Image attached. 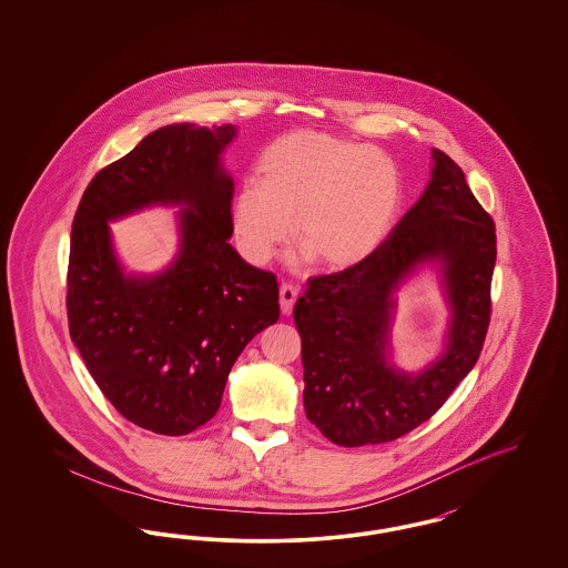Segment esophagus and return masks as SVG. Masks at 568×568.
<instances>
[{
    "mask_svg": "<svg viewBox=\"0 0 568 568\" xmlns=\"http://www.w3.org/2000/svg\"><path fill=\"white\" fill-rule=\"evenodd\" d=\"M297 294H300V292H297V287H294V285H281L278 297H281V313H283V315H292Z\"/></svg>",
    "mask_w": 568,
    "mask_h": 568,
    "instance_id": "34e87169",
    "label": "esophagus"
}]
</instances>
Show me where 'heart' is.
Masks as SVG:
<instances>
[{"label":"heart","mask_w":568,"mask_h":568,"mask_svg":"<svg viewBox=\"0 0 568 568\" xmlns=\"http://www.w3.org/2000/svg\"><path fill=\"white\" fill-rule=\"evenodd\" d=\"M403 176L387 155L336 135H281L257 163V181L234 195V232L253 264H266L292 236L324 268L366 262L396 225Z\"/></svg>","instance_id":"heart-1"}]
</instances>
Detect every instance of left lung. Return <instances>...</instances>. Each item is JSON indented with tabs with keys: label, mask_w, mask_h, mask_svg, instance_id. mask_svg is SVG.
I'll return each instance as SVG.
<instances>
[{
	"label": "left lung",
	"mask_w": 568,
	"mask_h": 568,
	"mask_svg": "<svg viewBox=\"0 0 568 568\" xmlns=\"http://www.w3.org/2000/svg\"><path fill=\"white\" fill-rule=\"evenodd\" d=\"M494 221L458 163L433 149L430 183L385 243L349 271L308 278L294 306L304 410L341 447L396 440L428 422L479 359L496 264ZM433 263L453 317L444 353L419 374L388 359L395 292Z\"/></svg>",
	"instance_id": "obj_1"
}]
</instances>
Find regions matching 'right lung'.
Wrapping results in <instances>:
<instances>
[{
  "label": "right lung",
  "instance_id": "obj_1",
  "mask_svg": "<svg viewBox=\"0 0 568 568\" xmlns=\"http://www.w3.org/2000/svg\"><path fill=\"white\" fill-rule=\"evenodd\" d=\"M236 128L165 125L100 170L72 223L68 324L102 394L135 426L183 436L215 417L246 343L278 320L272 272L230 244L234 183L221 155ZM179 205L180 253L155 275H128L109 220Z\"/></svg>",
  "mask_w": 568,
  "mask_h": 568
}]
</instances>
